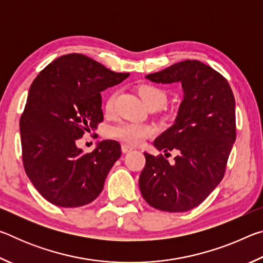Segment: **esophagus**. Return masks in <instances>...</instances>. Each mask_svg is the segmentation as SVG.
Returning <instances> with one entry per match:
<instances>
[{
  "label": "esophagus",
  "mask_w": 263,
  "mask_h": 263,
  "mask_svg": "<svg viewBox=\"0 0 263 263\" xmlns=\"http://www.w3.org/2000/svg\"><path fill=\"white\" fill-rule=\"evenodd\" d=\"M133 149H135V147H133V146H130V145H127V144H123L122 145V152L124 154L131 152V151H133Z\"/></svg>",
  "instance_id": "1"
}]
</instances>
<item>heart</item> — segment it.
<instances>
[{
  "instance_id": "heart-1",
  "label": "heart",
  "mask_w": 263,
  "mask_h": 263,
  "mask_svg": "<svg viewBox=\"0 0 263 263\" xmlns=\"http://www.w3.org/2000/svg\"><path fill=\"white\" fill-rule=\"evenodd\" d=\"M139 94L144 103L147 106H161L166 103L167 94L162 88L153 86V84H144L139 88ZM115 101V94L111 95L105 103V109L110 111L112 109ZM155 130L153 126L145 125V124H138L133 122H119L108 128V136L116 138L122 141L128 142L132 145L141 144L148 137L153 136Z\"/></svg>"
}]
</instances>
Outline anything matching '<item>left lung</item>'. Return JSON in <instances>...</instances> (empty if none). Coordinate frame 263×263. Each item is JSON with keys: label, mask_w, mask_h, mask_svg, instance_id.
<instances>
[{"label": "left lung", "mask_w": 263, "mask_h": 263, "mask_svg": "<svg viewBox=\"0 0 263 263\" xmlns=\"http://www.w3.org/2000/svg\"><path fill=\"white\" fill-rule=\"evenodd\" d=\"M155 83H181L183 99L173 125L153 145L163 155L144 153L139 177L142 197L151 206L184 212L199 205L224 177L235 141V101L230 84L210 66L197 60L177 62L145 77Z\"/></svg>", "instance_id": "8db88e82"}]
</instances>
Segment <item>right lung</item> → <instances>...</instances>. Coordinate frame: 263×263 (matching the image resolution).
<instances>
[{
  "label": "right lung",
  "instance_id": "obj_1",
  "mask_svg": "<svg viewBox=\"0 0 263 263\" xmlns=\"http://www.w3.org/2000/svg\"><path fill=\"white\" fill-rule=\"evenodd\" d=\"M128 75L72 53L48 64L31 84L20 122L23 164L50 203L82 206L103 190L106 175L121 158V145L103 140L84 153L77 141L103 121L101 91Z\"/></svg>",
  "mask_w": 263,
  "mask_h": 263
}]
</instances>
